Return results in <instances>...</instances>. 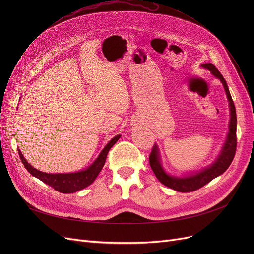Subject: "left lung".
Returning <instances> with one entry per match:
<instances>
[{"label":"left lung","mask_w":254,"mask_h":254,"mask_svg":"<svg viewBox=\"0 0 254 254\" xmlns=\"http://www.w3.org/2000/svg\"><path fill=\"white\" fill-rule=\"evenodd\" d=\"M202 66H204L205 69H208L213 75L217 77L223 84V87L225 89L226 96H228L230 107H231L230 108L231 109L230 131L228 134V139H226L225 144L221 150V153L216 159V162L209 168L196 173L195 175H191L189 177L178 178V177L170 176L166 174V172L163 170L161 166V163H159L157 146L156 145L153 146L151 153L149 155V164L156 178L164 185L168 186V188L177 191H181V192L194 191L198 189L203 188L204 185L209 183L212 179H214L217 176L221 175L222 173L225 172L226 169H228L232 164L236 154V149H237V115H236L235 104L233 102L228 84H226V81L224 80L223 76L216 69V66L214 64L208 63V64H202Z\"/></svg>","instance_id":"obj_1"}]
</instances>
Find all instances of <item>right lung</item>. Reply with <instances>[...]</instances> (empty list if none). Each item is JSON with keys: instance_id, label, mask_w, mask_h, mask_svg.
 I'll use <instances>...</instances> for the list:
<instances>
[{"instance_id": "1", "label": "right lung", "mask_w": 254, "mask_h": 254, "mask_svg": "<svg viewBox=\"0 0 254 254\" xmlns=\"http://www.w3.org/2000/svg\"><path fill=\"white\" fill-rule=\"evenodd\" d=\"M119 138L120 135L114 137L108 144H107L106 147L98 156V158L93 162V164L89 168L81 172L68 173V174H60V173L59 174H49V173L41 172L33 168L25 161V158L23 157L20 150H18V154L24 168L29 171L30 174L43 181L44 183L48 184L52 189H55L56 190L62 193H72L87 188L88 185H90L95 181V179L97 178L99 173L105 165L107 154H108L109 150Z\"/></svg>"}]
</instances>
